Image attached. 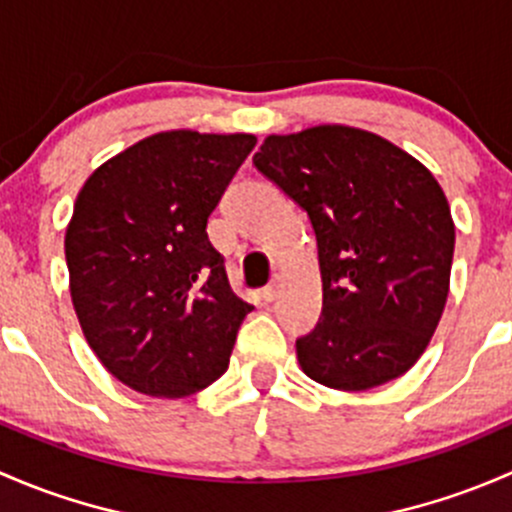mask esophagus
Segmentation results:
<instances>
[{"mask_svg":"<svg viewBox=\"0 0 512 512\" xmlns=\"http://www.w3.org/2000/svg\"><path fill=\"white\" fill-rule=\"evenodd\" d=\"M281 281H283V278L276 273V276L271 278V283L263 288V300H266V303H271V300L278 298V293H281Z\"/></svg>","mask_w":512,"mask_h":512,"instance_id":"34e87169","label":"esophagus"}]
</instances>
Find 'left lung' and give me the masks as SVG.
<instances>
[{
  "instance_id": "1",
  "label": "left lung",
  "mask_w": 512,
  "mask_h": 512,
  "mask_svg": "<svg viewBox=\"0 0 512 512\" xmlns=\"http://www.w3.org/2000/svg\"><path fill=\"white\" fill-rule=\"evenodd\" d=\"M254 165L308 212L318 241L323 313L295 340L303 372L342 392L402 377L449 295L444 189L402 147L347 125L268 135Z\"/></svg>"
}]
</instances>
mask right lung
<instances>
[{
  "mask_svg": "<svg viewBox=\"0 0 512 512\" xmlns=\"http://www.w3.org/2000/svg\"><path fill=\"white\" fill-rule=\"evenodd\" d=\"M254 145L246 133H157L78 192L63 244L73 308L105 370L135 392L189 397L229 367L254 305L231 291L207 221Z\"/></svg>",
  "mask_w": 512,
  "mask_h": 512,
  "instance_id": "right-lung-1",
  "label": "right lung"
}]
</instances>
